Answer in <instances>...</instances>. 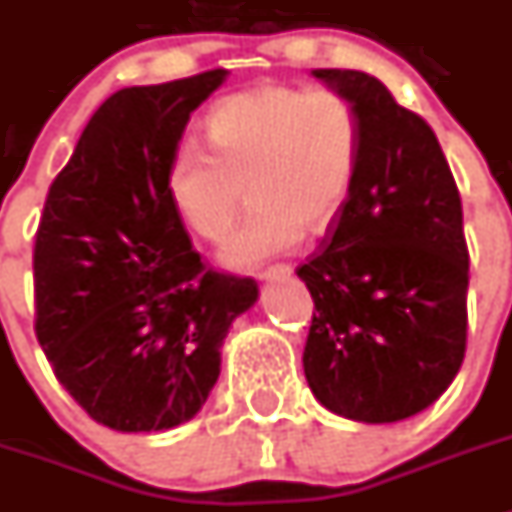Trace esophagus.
Listing matches in <instances>:
<instances>
[{"mask_svg":"<svg viewBox=\"0 0 512 512\" xmlns=\"http://www.w3.org/2000/svg\"><path fill=\"white\" fill-rule=\"evenodd\" d=\"M292 277V266L290 264H274L269 269L259 274L261 282H274V279H290Z\"/></svg>","mask_w":512,"mask_h":512,"instance_id":"esophagus-1","label":"esophagus"}]
</instances>
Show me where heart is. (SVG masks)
Returning a JSON list of instances; mask_svg holds the SVG:
<instances>
[{
	"mask_svg": "<svg viewBox=\"0 0 512 512\" xmlns=\"http://www.w3.org/2000/svg\"><path fill=\"white\" fill-rule=\"evenodd\" d=\"M212 150L186 139L168 165L170 207L204 240L233 227L248 183L253 209L222 248L253 269L321 233L342 214L362 155V121L342 93L266 85L220 100L207 116Z\"/></svg>",
	"mask_w": 512,
	"mask_h": 512,
	"instance_id": "obj_1",
	"label": "heart"
}]
</instances>
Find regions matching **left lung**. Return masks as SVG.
Instances as JSON below:
<instances>
[{
	"label": "left lung",
	"mask_w": 512,
	"mask_h": 512,
	"mask_svg": "<svg viewBox=\"0 0 512 512\" xmlns=\"http://www.w3.org/2000/svg\"><path fill=\"white\" fill-rule=\"evenodd\" d=\"M362 121L342 214L298 277L316 305L303 368L329 412L383 425L453 383L466 352L469 248L456 181L435 131L355 69H313Z\"/></svg>",
	"instance_id": "8db88e82"
}]
</instances>
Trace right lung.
<instances>
[{
  "mask_svg": "<svg viewBox=\"0 0 512 512\" xmlns=\"http://www.w3.org/2000/svg\"><path fill=\"white\" fill-rule=\"evenodd\" d=\"M225 77L113 93L43 204L36 336L56 381L111 430L189 422L220 378L230 323L259 298L251 277L204 264L165 189L191 113Z\"/></svg>",
  "mask_w": 512,
  "mask_h": 512,
  "instance_id": "right-lung-1",
  "label": "right lung"
}]
</instances>
